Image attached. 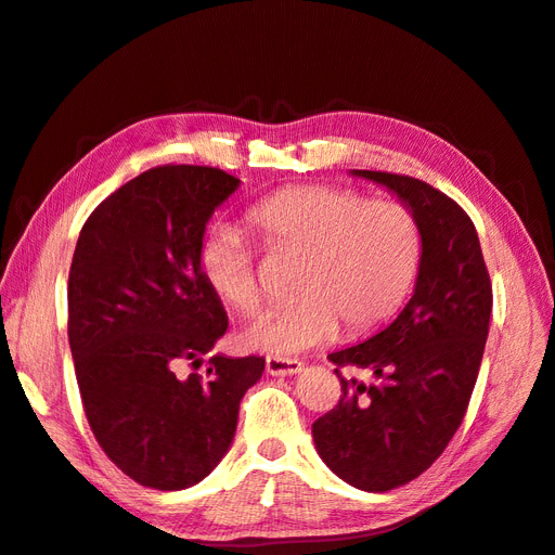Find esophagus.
Returning <instances> with one entry per match:
<instances>
[{"instance_id": "34e87169", "label": "esophagus", "mask_w": 555, "mask_h": 555, "mask_svg": "<svg viewBox=\"0 0 555 555\" xmlns=\"http://www.w3.org/2000/svg\"><path fill=\"white\" fill-rule=\"evenodd\" d=\"M304 363L296 359H282V357H266V373L284 377V375H296Z\"/></svg>"}]
</instances>
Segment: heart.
I'll list each match as a JSON object with an SVG mask.
<instances>
[{
    "label": "heart",
    "mask_w": 555,
    "mask_h": 555,
    "mask_svg": "<svg viewBox=\"0 0 555 555\" xmlns=\"http://www.w3.org/2000/svg\"><path fill=\"white\" fill-rule=\"evenodd\" d=\"M271 251L304 255L292 304L266 310L245 340L271 354H298L333 338L343 324L363 335L405 304L422 263V231L396 201H365L331 184H294L261 198L245 215ZM198 271L227 306L251 314L263 300L255 247L220 224L198 247Z\"/></svg>",
    "instance_id": "b5f03b06"
}]
</instances>
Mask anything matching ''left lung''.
<instances>
[{"label": "left lung", "instance_id": "obj_1", "mask_svg": "<svg viewBox=\"0 0 555 555\" xmlns=\"http://www.w3.org/2000/svg\"><path fill=\"white\" fill-rule=\"evenodd\" d=\"M384 184L422 231L414 296L373 338L328 354L343 396L312 424L317 453L343 481L384 493L440 459L473 396L489 338L493 289L477 229L456 201L410 176L351 171ZM374 373L345 380L340 366Z\"/></svg>", "mask_w": 555, "mask_h": 555}]
</instances>
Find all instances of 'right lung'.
Returning a JSON list of instances; mask_svg holds the SVG:
<instances>
[{
  "instance_id": "1",
  "label": "right lung",
  "mask_w": 555,
  "mask_h": 555,
  "mask_svg": "<svg viewBox=\"0 0 555 555\" xmlns=\"http://www.w3.org/2000/svg\"><path fill=\"white\" fill-rule=\"evenodd\" d=\"M241 180L212 166H155L82 224L69 271V345L88 424L137 483L182 491L227 453L261 357H210L229 319L198 271L215 208Z\"/></svg>"
}]
</instances>
